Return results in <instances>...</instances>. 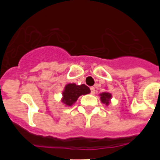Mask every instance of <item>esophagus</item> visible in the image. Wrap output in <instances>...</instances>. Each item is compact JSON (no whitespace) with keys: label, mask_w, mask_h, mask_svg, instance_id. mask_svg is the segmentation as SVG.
<instances>
[{"label":"esophagus","mask_w":160,"mask_h":160,"mask_svg":"<svg viewBox=\"0 0 160 160\" xmlns=\"http://www.w3.org/2000/svg\"><path fill=\"white\" fill-rule=\"evenodd\" d=\"M94 92H95V90H94V87H90V93L92 94H94Z\"/></svg>","instance_id":"esophagus-1"}]
</instances>
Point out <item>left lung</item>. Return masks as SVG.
Masks as SVG:
<instances>
[{
    "label": "left lung",
    "mask_w": 160,
    "mask_h": 160,
    "mask_svg": "<svg viewBox=\"0 0 160 160\" xmlns=\"http://www.w3.org/2000/svg\"><path fill=\"white\" fill-rule=\"evenodd\" d=\"M100 96H101V101L103 103H106L107 105H108L109 99L111 98V94H109V93L104 92L102 93V94H100Z\"/></svg>",
    "instance_id": "1"
}]
</instances>
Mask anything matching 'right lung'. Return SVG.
I'll list each match as a JSON object with an SVG mask.
<instances>
[{
    "instance_id": "add662e5",
    "label": "right lung",
    "mask_w": 160,
    "mask_h": 160,
    "mask_svg": "<svg viewBox=\"0 0 160 160\" xmlns=\"http://www.w3.org/2000/svg\"><path fill=\"white\" fill-rule=\"evenodd\" d=\"M90 90L86 85L77 86L76 84H68L63 91V102L67 106H71L75 102L80 95L89 94Z\"/></svg>"
}]
</instances>
